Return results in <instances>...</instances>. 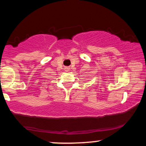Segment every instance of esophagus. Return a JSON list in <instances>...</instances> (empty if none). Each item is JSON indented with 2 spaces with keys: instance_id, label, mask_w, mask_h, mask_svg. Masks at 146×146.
I'll use <instances>...</instances> for the list:
<instances>
[{
  "instance_id": "esophagus-1",
  "label": "esophagus",
  "mask_w": 146,
  "mask_h": 146,
  "mask_svg": "<svg viewBox=\"0 0 146 146\" xmlns=\"http://www.w3.org/2000/svg\"><path fill=\"white\" fill-rule=\"evenodd\" d=\"M64 71L66 72H68L70 71V68L68 67V66H66V67H64Z\"/></svg>"
}]
</instances>
